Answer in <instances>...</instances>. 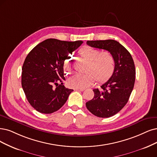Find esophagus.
<instances>
[{"label":"esophagus","mask_w":157,"mask_h":157,"mask_svg":"<svg viewBox=\"0 0 157 157\" xmlns=\"http://www.w3.org/2000/svg\"><path fill=\"white\" fill-rule=\"evenodd\" d=\"M85 89H74V90H77V91H83Z\"/></svg>","instance_id":"obj_1"}]
</instances>
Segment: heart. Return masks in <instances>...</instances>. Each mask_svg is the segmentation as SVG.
Returning <instances> with one entry per match:
<instances>
[{
  "instance_id": "1",
  "label": "heart",
  "mask_w": 157,
  "mask_h": 157,
  "mask_svg": "<svg viewBox=\"0 0 157 157\" xmlns=\"http://www.w3.org/2000/svg\"><path fill=\"white\" fill-rule=\"evenodd\" d=\"M79 55L89 61L85 74H77L69 79L68 85L72 88L83 89L93 83L96 78L100 82H105L111 77L114 71V59L108 51H100L89 46L84 47L79 51ZM72 59L67 57L63 62V67L67 74L72 71Z\"/></svg>"
}]
</instances>
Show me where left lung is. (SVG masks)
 <instances>
[{"label":"left lung","mask_w":157,"mask_h":157,"mask_svg":"<svg viewBox=\"0 0 157 157\" xmlns=\"http://www.w3.org/2000/svg\"><path fill=\"white\" fill-rule=\"evenodd\" d=\"M91 47L106 50L114 59V71L111 77L93 90L94 96L86 103V107L94 115L109 118L120 111L128 101L135 82V67L131 54L124 46L113 39L88 40Z\"/></svg>","instance_id":"1"}]
</instances>
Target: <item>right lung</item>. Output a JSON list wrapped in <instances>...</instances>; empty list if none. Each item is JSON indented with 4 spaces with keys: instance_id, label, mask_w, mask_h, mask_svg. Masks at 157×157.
I'll return each instance as SVG.
<instances>
[{
    "instance_id": "obj_1",
    "label": "right lung",
    "mask_w": 157,
    "mask_h": 157,
    "mask_svg": "<svg viewBox=\"0 0 157 157\" xmlns=\"http://www.w3.org/2000/svg\"><path fill=\"white\" fill-rule=\"evenodd\" d=\"M82 43L48 39L26 56L22 68V87L28 102L38 112L54 113L67 101L73 90L63 85V62Z\"/></svg>"
}]
</instances>
